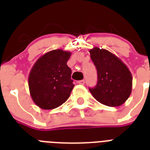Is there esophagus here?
<instances>
[{
  "label": "esophagus",
  "mask_w": 150,
  "mask_h": 150,
  "mask_svg": "<svg viewBox=\"0 0 150 150\" xmlns=\"http://www.w3.org/2000/svg\"><path fill=\"white\" fill-rule=\"evenodd\" d=\"M78 83H79V84H80V85H84L85 84V80H80V81H79V82H78Z\"/></svg>",
  "instance_id": "1"
}]
</instances>
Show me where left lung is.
<instances>
[{"label": "left lung", "mask_w": 150, "mask_h": 150, "mask_svg": "<svg viewBox=\"0 0 150 150\" xmlns=\"http://www.w3.org/2000/svg\"><path fill=\"white\" fill-rule=\"evenodd\" d=\"M97 70V84L89 91L98 102L108 107L123 104L132 89V76L125 64L104 49L94 47L89 50Z\"/></svg>", "instance_id": "obj_1"}]
</instances>
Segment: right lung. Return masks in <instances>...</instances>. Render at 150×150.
Returning <instances> with one entry per match:
<instances>
[{"label": "right lung", "instance_id": "1", "mask_svg": "<svg viewBox=\"0 0 150 150\" xmlns=\"http://www.w3.org/2000/svg\"><path fill=\"white\" fill-rule=\"evenodd\" d=\"M71 52L54 50L41 56L29 75V88L33 102L44 110L54 109L70 96L75 85L67 65Z\"/></svg>", "mask_w": 150, "mask_h": 150}]
</instances>
